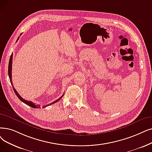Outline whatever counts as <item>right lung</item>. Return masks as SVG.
<instances>
[{"label":"right lung","mask_w":152,"mask_h":152,"mask_svg":"<svg viewBox=\"0 0 152 152\" xmlns=\"http://www.w3.org/2000/svg\"><path fill=\"white\" fill-rule=\"evenodd\" d=\"M19 39V37L18 38V39H17V41L18 40V39ZM13 55L12 54L11 55V56H10V60H9V68H8V74H9V79H10V83H11V84H12V88H13V89H14V92H15V94L17 95V96L18 97V99L20 100L22 102H23V103H25V104H27V105H29V106H30L31 107H33V108H40V105H35L34 103H33L31 101H27V100H25V99H23L19 95V94L18 93V92H17V91H16V89L14 88V87L13 86V83H12V58H13ZM63 95H64V94H63V96H61L60 98H58L57 100H56L55 101H54V102H51V104H48V105H46L45 106V105H43V107L44 108V107H46L47 106H48V105H51V104H53L54 103H55V102H58L59 100L63 96Z\"/></svg>","instance_id":"add662e5"}]
</instances>
